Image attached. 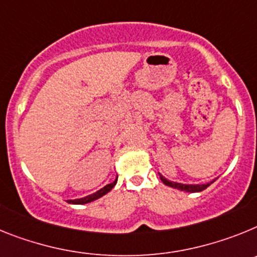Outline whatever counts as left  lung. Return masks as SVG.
I'll return each instance as SVG.
<instances>
[{
    "label": "left lung",
    "mask_w": 257,
    "mask_h": 257,
    "mask_svg": "<svg viewBox=\"0 0 257 257\" xmlns=\"http://www.w3.org/2000/svg\"><path fill=\"white\" fill-rule=\"evenodd\" d=\"M159 176H160V180H162L164 185L173 187V189H177V190L186 191V193H199V191H203L204 189H207L209 185L213 184V182L216 181V178H215V180H212V181L207 182V184H181V182L169 181V180H167V178L164 177V176L160 175V173Z\"/></svg>",
    "instance_id": "1"
}]
</instances>
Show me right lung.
Instances as JSON below:
<instances>
[{
  "mask_svg": "<svg viewBox=\"0 0 257 257\" xmlns=\"http://www.w3.org/2000/svg\"><path fill=\"white\" fill-rule=\"evenodd\" d=\"M116 182H117V177L115 178V181H113V182H111V184H108V185H106L104 187H102L101 190L95 191V193L90 194V195L84 196V198H79V199H70V200H68V203H71V204H86V203L94 202V200L99 199L101 196L106 195L108 191L112 190L113 186L116 185Z\"/></svg>",
  "mask_w": 257,
  "mask_h": 257,
  "instance_id": "1",
  "label": "right lung"
}]
</instances>
